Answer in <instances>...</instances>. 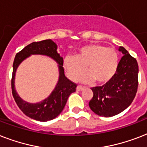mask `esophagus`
Instances as JSON below:
<instances>
[{
    "mask_svg": "<svg viewBox=\"0 0 147 147\" xmlns=\"http://www.w3.org/2000/svg\"><path fill=\"white\" fill-rule=\"evenodd\" d=\"M84 88H85L82 87V86H81V85H78V86H77V88H76V90H77L78 92H81V91L84 90Z\"/></svg>",
    "mask_w": 147,
    "mask_h": 147,
    "instance_id": "obj_1",
    "label": "esophagus"
}]
</instances>
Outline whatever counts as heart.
I'll list each match as a JSON object with an SVG mask.
<instances>
[{
	"mask_svg": "<svg viewBox=\"0 0 147 147\" xmlns=\"http://www.w3.org/2000/svg\"><path fill=\"white\" fill-rule=\"evenodd\" d=\"M119 65L118 54L112 48L100 44H88L78 49L76 56L64 60V68L71 80H76L85 71L80 81L84 83L95 82L104 85L114 78Z\"/></svg>",
	"mask_w": 147,
	"mask_h": 147,
	"instance_id": "1",
	"label": "heart"
}]
</instances>
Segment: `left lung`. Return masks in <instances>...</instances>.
<instances>
[{"label": "left lung", "instance_id": "obj_1", "mask_svg": "<svg viewBox=\"0 0 147 147\" xmlns=\"http://www.w3.org/2000/svg\"><path fill=\"white\" fill-rule=\"evenodd\" d=\"M118 50L123 56L114 78L100 87H94L89 107L101 117H112L127 108L136 96L138 87V64L123 47Z\"/></svg>", "mask_w": 147, "mask_h": 147}]
</instances>
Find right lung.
<instances>
[{"label": "right lung", "mask_w": 147, "mask_h": 147, "mask_svg": "<svg viewBox=\"0 0 147 147\" xmlns=\"http://www.w3.org/2000/svg\"><path fill=\"white\" fill-rule=\"evenodd\" d=\"M31 55L49 56L57 62L59 68V80L55 88L49 97L38 103H29L23 100L15 89V75L18 66L24 60ZM76 84L68 79L65 76L63 59L57 52V45L52 40L33 42L24 47L15 56L13 64V76L11 80L12 94L15 101L29 117L39 121H48L55 118L62 111L69 95L76 92Z\"/></svg>", "instance_id": "add662e5"}]
</instances>
